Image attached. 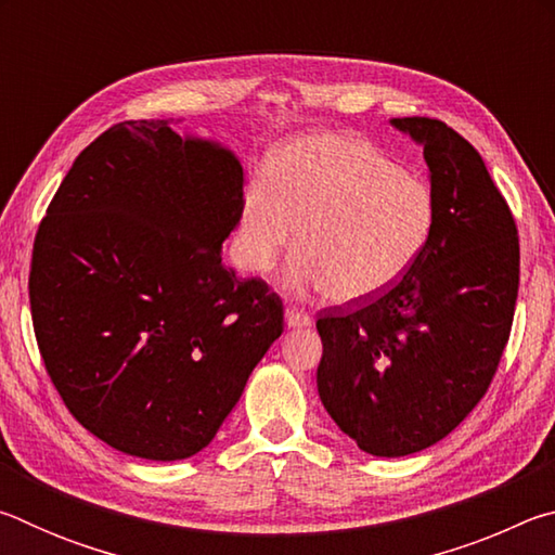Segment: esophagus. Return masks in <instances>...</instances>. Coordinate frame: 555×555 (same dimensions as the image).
I'll return each instance as SVG.
<instances>
[{
    "label": "esophagus",
    "mask_w": 555,
    "mask_h": 555,
    "mask_svg": "<svg viewBox=\"0 0 555 555\" xmlns=\"http://www.w3.org/2000/svg\"><path fill=\"white\" fill-rule=\"evenodd\" d=\"M313 323V318L306 311H300L298 306H288L286 308V325L288 327H308Z\"/></svg>",
    "instance_id": "esophagus-1"
}]
</instances>
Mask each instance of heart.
Listing matches in <instances>:
<instances>
[{
	"instance_id": "obj_1",
	"label": "heart",
	"mask_w": 555,
	"mask_h": 555,
	"mask_svg": "<svg viewBox=\"0 0 555 555\" xmlns=\"http://www.w3.org/2000/svg\"><path fill=\"white\" fill-rule=\"evenodd\" d=\"M436 215L426 178L379 149L345 134L306 137L281 149L269 176H255L244 191L240 257L264 274L296 240L291 284L354 304L384 294L416 264Z\"/></svg>"
}]
</instances>
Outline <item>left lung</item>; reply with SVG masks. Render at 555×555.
<instances>
[{"label": "left lung", "instance_id": "1", "mask_svg": "<svg viewBox=\"0 0 555 555\" xmlns=\"http://www.w3.org/2000/svg\"><path fill=\"white\" fill-rule=\"evenodd\" d=\"M424 146L436 230L379 296L318 315V393L360 450L401 457L460 426L492 384L519 294V234L475 146L430 117L391 119Z\"/></svg>", "mask_w": 555, "mask_h": 555}]
</instances>
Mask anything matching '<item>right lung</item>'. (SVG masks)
I'll list each match as a JSON object with an SVG mask.
<instances>
[{
    "label": "right lung",
    "instance_id": "obj_1",
    "mask_svg": "<svg viewBox=\"0 0 555 555\" xmlns=\"http://www.w3.org/2000/svg\"><path fill=\"white\" fill-rule=\"evenodd\" d=\"M242 188L228 149L129 119L82 149L39 224L29 300L46 372L121 453H198L284 333L267 281L222 264Z\"/></svg>",
    "mask_w": 555,
    "mask_h": 555
}]
</instances>
